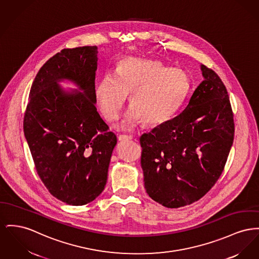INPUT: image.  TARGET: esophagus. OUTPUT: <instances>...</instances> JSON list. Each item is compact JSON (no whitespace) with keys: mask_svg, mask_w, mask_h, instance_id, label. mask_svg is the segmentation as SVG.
Listing matches in <instances>:
<instances>
[{"mask_svg":"<svg viewBox=\"0 0 259 259\" xmlns=\"http://www.w3.org/2000/svg\"><path fill=\"white\" fill-rule=\"evenodd\" d=\"M132 139H133L132 136H128V135H119V136H118V140H119L120 142L130 141V140H132Z\"/></svg>","mask_w":259,"mask_h":259,"instance_id":"esophagus-1","label":"esophagus"}]
</instances>
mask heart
<instances>
[{"instance_id": "obj_1", "label": "heart", "mask_w": 259, "mask_h": 259, "mask_svg": "<svg viewBox=\"0 0 259 259\" xmlns=\"http://www.w3.org/2000/svg\"><path fill=\"white\" fill-rule=\"evenodd\" d=\"M193 87L190 74L179 67L170 68L162 62L133 57L116 64L115 74L106 72L96 86L100 109L107 121L118 118L127 95L131 108L122 127L131 129L141 119L158 125L172 119L185 104Z\"/></svg>"}]
</instances>
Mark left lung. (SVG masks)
Wrapping results in <instances>:
<instances>
[{
    "mask_svg": "<svg viewBox=\"0 0 259 259\" xmlns=\"http://www.w3.org/2000/svg\"><path fill=\"white\" fill-rule=\"evenodd\" d=\"M182 112L140 138L141 165L148 195L169 208L202 198L223 172L235 124L228 92L212 69Z\"/></svg>",
    "mask_w": 259,
    "mask_h": 259,
    "instance_id": "1",
    "label": "left lung"
}]
</instances>
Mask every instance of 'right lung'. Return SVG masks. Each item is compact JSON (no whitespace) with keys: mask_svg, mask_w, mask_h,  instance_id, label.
I'll return each instance as SVG.
<instances>
[{"mask_svg":"<svg viewBox=\"0 0 259 259\" xmlns=\"http://www.w3.org/2000/svg\"><path fill=\"white\" fill-rule=\"evenodd\" d=\"M96 46L63 49L40 68L26 107L23 131L34 164L49 192L71 205L91 202L104 191L117 139L95 104ZM68 79L78 90L64 92Z\"/></svg>","mask_w":259,"mask_h":259,"instance_id":"right-lung-1","label":"right lung"}]
</instances>
